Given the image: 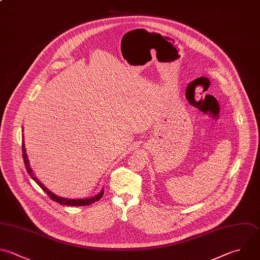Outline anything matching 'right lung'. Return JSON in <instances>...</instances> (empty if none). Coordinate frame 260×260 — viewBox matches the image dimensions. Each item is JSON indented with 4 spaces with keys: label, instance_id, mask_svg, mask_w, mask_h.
Masks as SVG:
<instances>
[{
    "label": "right lung",
    "instance_id": "right-lung-1",
    "mask_svg": "<svg viewBox=\"0 0 260 260\" xmlns=\"http://www.w3.org/2000/svg\"><path fill=\"white\" fill-rule=\"evenodd\" d=\"M22 156H23V160H24V165H25V168L27 170V173L30 175V177L36 181V183L50 196V198L62 205H70V206H83V205H90L92 203H94L95 201L100 200L103 195H104V190H102L101 193H99L98 195L93 196V197H90V198H85V199H68V198H64V197H60L56 194H54L53 192H51L46 186H44L43 183H41L37 177H35L34 173H32V170L30 168V165H29V160H28V157H27V154H26V149H25V144L22 143Z\"/></svg>",
    "mask_w": 260,
    "mask_h": 260
}]
</instances>
